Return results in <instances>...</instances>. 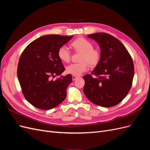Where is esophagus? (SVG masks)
<instances>
[{
  "mask_svg": "<svg viewBox=\"0 0 150 150\" xmlns=\"http://www.w3.org/2000/svg\"><path fill=\"white\" fill-rule=\"evenodd\" d=\"M78 77L76 76H74V75H72V80L73 81H75L76 79H78Z\"/></svg>",
  "mask_w": 150,
  "mask_h": 150,
  "instance_id": "34e87169",
  "label": "esophagus"
}]
</instances>
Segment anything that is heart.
Here are the masks:
<instances>
[{
  "label": "heart",
  "mask_w": 150,
  "mask_h": 150,
  "mask_svg": "<svg viewBox=\"0 0 150 150\" xmlns=\"http://www.w3.org/2000/svg\"><path fill=\"white\" fill-rule=\"evenodd\" d=\"M71 46L74 51L81 52L79 63L71 64L66 67L68 74L80 76L87 71L88 64L94 66L98 64L101 59V53L97 49L93 48V44L88 40L83 38L76 39L71 43ZM59 58L64 62H69L71 60V54L66 46H62L57 51Z\"/></svg>",
  "instance_id": "heart-1"
}]
</instances>
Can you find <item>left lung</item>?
<instances>
[{"mask_svg":"<svg viewBox=\"0 0 150 150\" xmlns=\"http://www.w3.org/2000/svg\"><path fill=\"white\" fill-rule=\"evenodd\" d=\"M88 37L99 44L101 59L91 74L83 76L84 93L90 101L99 106L117 105L132 86L134 73L132 57L124 45L110 34L98 33Z\"/></svg>","mask_w":150,"mask_h":150,"instance_id":"obj_1","label":"left lung"}]
</instances>
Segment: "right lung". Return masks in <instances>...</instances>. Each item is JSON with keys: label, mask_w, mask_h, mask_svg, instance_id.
Here are the masks:
<instances>
[{"label": "right lung", "mask_w": 150, "mask_h": 150, "mask_svg": "<svg viewBox=\"0 0 150 150\" xmlns=\"http://www.w3.org/2000/svg\"><path fill=\"white\" fill-rule=\"evenodd\" d=\"M72 36L51 34L30 42L21 54L17 66V78L26 100L40 110H49L64 100L72 76L54 81L65 71L57 56L59 47Z\"/></svg>", "instance_id": "1"}]
</instances>
